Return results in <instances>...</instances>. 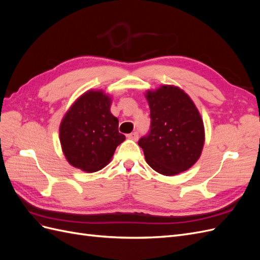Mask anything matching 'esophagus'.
Here are the masks:
<instances>
[{
	"mask_svg": "<svg viewBox=\"0 0 260 260\" xmlns=\"http://www.w3.org/2000/svg\"><path fill=\"white\" fill-rule=\"evenodd\" d=\"M128 138H129L130 140H133V141H137V140L139 139V132L135 131V132H132V133H130V135L128 136Z\"/></svg>",
	"mask_w": 260,
	"mask_h": 260,
	"instance_id": "34e87169",
	"label": "esophagus"
}]
</instances>
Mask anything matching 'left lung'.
<instances>
[{
	"label": "left lung",
	"mask_w": 260,
	"mask_h": 260,
	"mask_svg": "<svg viewBox=\"0 0 260 260\" xmlns=\"http://www.w3.org/2000/svg\"><path fill=\"white\" fill-rule=\"evenodd\" d=\"M151 128L138 144L146 162L164 176L191 168L200 158L205 141L202 117L190 96L174 85L148 91Z\"/></svg>",
	"instance_id": "left-lung-1"
}]
</instances>
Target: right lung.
<instances>
[{
    "label": "right lung",
    "instance_id": "obj_1",
    "mask_svg": "<svg viewBox=\"0 0 260 260\" xmlns=\"http://www.w3.org/2000/svg\"><path fill=\"white\" fill-rule=\"evenodd\" d=\"M111 103L104 92L91 90L78 99L62 118L59 141L72 166L88 172L104 168L116 147L125 140L118 131Z\"/></svg>",
    "mask_w": 260,
    "mask_h": 260
}]
</instances>
